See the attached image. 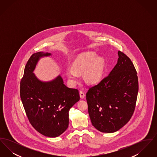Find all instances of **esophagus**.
Here are the masks:
<instances>
[{
	"mask_svg": "<svg viewBox=\"0 0 157 157\" xmlns=\"http://www.w3.org/2000/svg\"><path fill=\"white\" fill-rule=\"evenodd\" d=\"M79 95H80V97L81 99H83L85 97V94L84 92L82 91V90H80L79 92Z\"/></svg>",
	"mask_w": 157,
	"mask_h": 157,
	"instance_id": "esophagus-1",
	"label": "esophagus"
}]
</instances>
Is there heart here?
Here are the masks:
<instances>
[{
    "instance_id": "b5f03b06",
    "label": "heart",
    "mask_w": 157,
    "mask_h": 157,
    "mask_svg": "<svg viewBox=\"0 0 157 157\" xmlns=\"http://www.w3.org/2000/svg\"><path fill=\"white\" fill-rule=\"evenodd\" d=\"M104 60L93 52L83 53L78 56L72 64V69L66 71V76L71 83L78 79L77 74L83 73L84 80L88 83L98 82L104 72Z\"/></svg>"
}]
</instances>
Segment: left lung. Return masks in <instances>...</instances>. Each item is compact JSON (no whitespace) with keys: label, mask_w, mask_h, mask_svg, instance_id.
I'll use <instances>...</instances> for the list:
<instances>
[{"label":"left lung","mask_w":157,"mask_h":157,"mask_svg":"<svg viewBox=\"0 0 157 157\" xmlns=\"http://www.w3.org/2000/svg\"><path fill=\"white\" fill-rule=\"evenodd\" d=\"M116 65L86 97L92 124L98 131L115 132L124 127L134 112L138 92L137 73L133 63L118 51Z\"/></svg>","instance_id":"8db88e82"}]
</instances>
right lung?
<instances>
[{
  "label": "right lung",
  "mask_w": 157,
  "mask_h": 157,
  "mask_svg": "<svg viewBox=\"0 0 157 157\" xmlns=\"http://www.w3.org/2000/svg\"><path fill=\"white\" fill-rule=\"evenodd\" d=\"M51 55L39 52L30 56L21 81L20 95L32 127L41 134L55 138L67 129L69 111L80 97L78 90L67 88L60 75L44 82L33 74L39 59Z\"/></svg>",
  "instance_id": "1"
}]
</instances>
